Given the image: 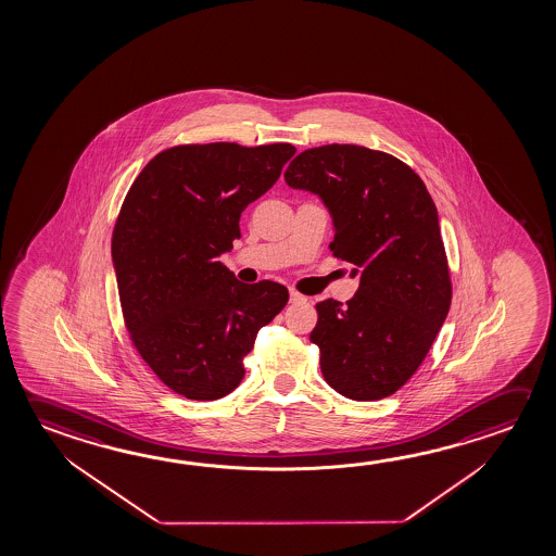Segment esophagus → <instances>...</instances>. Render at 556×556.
<instances>
[{"label": "esophagus", "instance_id": "esophagus-1", "mask_svg": "<svg viewBox=\"0 0 556 556\" xmlns=\"http://www.w3.org/2000/svg\"><path fill=\"white\" fill-rule=\"evenodd\" d=\"M289 294H291L292 304H301V302H306V296H304V294H301V292L291 291L289 292Z\"/></svg>", "mask_w": 556, "mask_h": 556}]
</instances>
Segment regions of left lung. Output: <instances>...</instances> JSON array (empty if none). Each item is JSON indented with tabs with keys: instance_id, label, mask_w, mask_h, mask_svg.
Masks as SVG:
<instances>
[{
	"instance_id": "1",
	"label": "left lung",
	"mask_w": 556,
	"mask_h": 556,
	"mask_svg": "<svg viewBox=\"0 0 556 556\" xmlns=\"http://www.w3.org/2000/svg\"><path fill=\"white\" fill-rule=\"evenodd\" d=\"M285 182L326 205L336 232L329 248L358 279L346 306H316L309 341L321 374L349 400L388 397L417 372L452 302L437 205L407 164L366 147L306 149Z\"/></svg>"
}]
</instances>
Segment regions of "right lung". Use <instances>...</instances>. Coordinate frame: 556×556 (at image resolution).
Here are the masks:
<instances>
[{"label": "right lung", "mask_w": 556, "mask_h": 556, "mask_svg": "<svg viewBox=\"0 0 556 556\" xmlns=\"http://www.w3.org/2000/svg\"><path fill=\"white\" fill-rule=\"evenodd\" d=\"M294 153L289 143L173 147L149 161L122 205L112 264L126 328L151 370L188 400L232 392L257 331L289 301L279 282L238 281L220 255Z\"/></svg>", "instance_id": "1"}]
</instances>
